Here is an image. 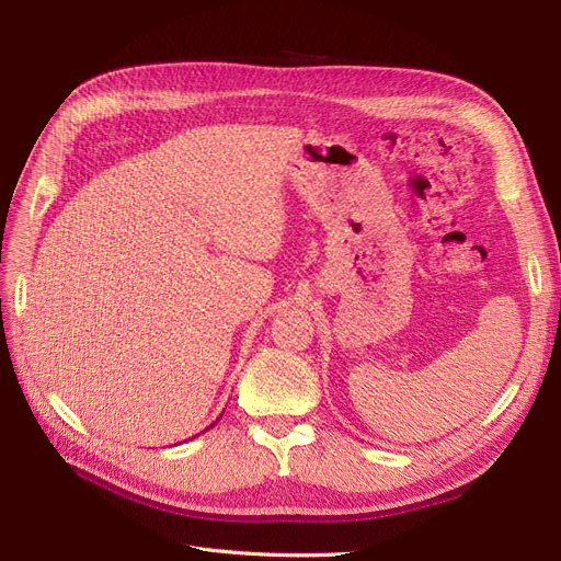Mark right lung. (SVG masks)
I'll list each match as a JSON object with an SVG mask.
<instances>
[{"mask_svg": "<svg viewBox=\"0 0 561 561\" xmlns=\"http://www.w3.org/2000/svg\"><path fill=\"white\" fill-rule=\"evenodd\" d=\"M219 419H222V416H219ZM219 419H217V421H219ZM217 421H215V423H217ZM215 423H210V428H213V426H215ZM206 431H208V428H206ZM194 437H196V435H194Z\"/></svg>", "mask_w": 561, "mask_h": 561, "instance_id": "obj_1", "label": "right lung"}]
</instances>
